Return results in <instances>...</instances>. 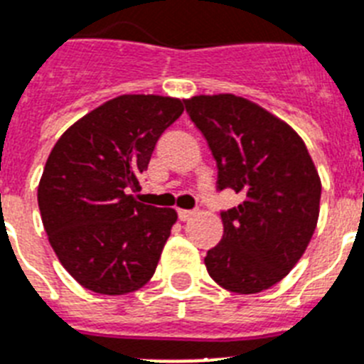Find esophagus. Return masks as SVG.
Masks as SVG:
<instances>
[{"label":"esophagus","mask_w":364,"mask_h":364,"mask_svg":"<svg viewBox=\"0 0 364 364\" xmlns=\"http://www.w3.org/2000/svg\"><path fill=\"white\" fill-rule=\"evenodd\" d=\"M177 215H179V220L181 222H187V220H191L192 216L196 215V210H187V209H179L177 210Z\"/></svg>","instance_id":"34e87169"}]
</instances>
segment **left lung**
<instances>
[{"label": "left lung", "mask_w": 364, "mask_h": 364, "mask_svg": "<svg viewBox=\"0 0 364 364\" xmlns=\"http://www.w3.org/2000/svg\"><path fill=\"white\" fill-rule=\"evenodd\" d=\"M218 164V188L242 194L222 213L224 237L207 252L222 289L255 294L279 283L301 259L320 215L318 170L291 125L235 94L185 100Z\"/></svg>", "instance_id": "left-lung-1"}]
</instances>
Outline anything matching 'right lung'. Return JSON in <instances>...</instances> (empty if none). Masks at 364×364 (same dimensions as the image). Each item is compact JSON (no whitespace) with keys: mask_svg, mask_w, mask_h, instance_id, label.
<instances>
[{"mask_svg":"<svg viewBox=\"0 0 364 364\" xmlns=\"http://www.w3.org/2000/svg\"><path fill=\"white\" fill-rule=\"evenodd\" d=\"M179 97L124 94L64 131L46 161L38 209L48 240L79 285L105 296L151 279L176 209L136 200L159 136L181 116Z\"/></svg>","mask_w":364,"mask_h":364,"instance_id":"obj_1","label":"right lung"}]
</instances>
